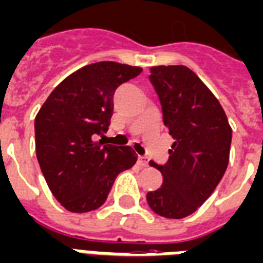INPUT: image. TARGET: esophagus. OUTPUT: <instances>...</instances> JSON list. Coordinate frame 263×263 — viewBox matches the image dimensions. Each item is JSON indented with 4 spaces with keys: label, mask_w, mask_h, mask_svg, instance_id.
<instances>
[{
    "label": "esophagus",
    "mask_w": 263,
    "mask_h": 263,
    "mask_svg": "<svg viewBox=\"0 0 263 263\" xmlns=\"http://www.w3.org/2000/svg\"><path fill=\"white\" fill-rule=\"evenodd\" d=\"M137 162H139V165L141 167L148 166V158L144 157V155H139V158H137Z\"/></svg>",
    "instance_id": "1"
}]
</instances>
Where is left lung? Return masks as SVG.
I'll return each instance as SVG.
<instances>
[{
    "label": "left lung",
    "instance_id": "left-lung-1",
    "mask_svg": "<svg viewBox=\"0 0 263 263\" xmlns=\"http://www.w3.org/2000/svg\"><path fill=\"white\" fill-rule=\"evenodd\" d=\"M153 83L162 105L163 123L175 139L169 159L157 167L163 183L147 194L154 212L181 219L204 204L226 172L232 127L216 97L183 65L153 66Z\"/></svg>",
    "mask_w": 263,
    "mask_h": 263
}]
</instances>
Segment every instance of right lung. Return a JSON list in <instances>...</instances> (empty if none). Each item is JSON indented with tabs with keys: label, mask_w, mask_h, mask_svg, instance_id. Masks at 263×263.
<instances>
[{
	"label": "right lung",
	"mask_w": 263,
	"mask_h": 263,
	"mask_svg": "<svg viewBox=\"0 0 263 263\" xmlns=\"http://www.w3.org/2000/svg\"><path fill=\"white\" fill-rule=\"evenodd\" d=\"M143 69L96 62L59 83L34 119L35 155L49 190L70 212H90L106 201L116 176L137 161L132 147L96 141L106 133L116 88Z\"/></svg>",
	"instance_id": "1"
}]
</instances>
